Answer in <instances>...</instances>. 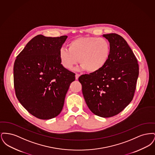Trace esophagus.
I'll list each match as a JSON object with an SVG mask.
<instances>
[{
    "mask_svg": "<svg viewBox=\"0 0 155 155\" xmlns=\"http://www.w3.org/2000/svg\"><path fill=\"white\" fill-rule=\"evenodd\" d=\"M80 76V75L78 74H75V79L76 80H78V78H79V77Z\"/></svg>",
    "mask_w": 155,
    "mask_h": 155,
    "instance_id": "34e87169",
    "label": "esophagus"
}]
</instances>
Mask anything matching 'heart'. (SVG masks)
<instances>
[{
    "instance_id": "obj_1",
    "label": "heart",
    "mask_w": 155,
    "mask_h": 155,
    "mask_svg": "<svg viewBox=\"0 0 155 155\" xmlns=\"http://www.w3.org/2000/svg\"><path fill=\"white\" fill-rule=\"evenodd\" d=\"M110 52V45L105 38L79 37L68 44L67 49L60 50L59 58L67 70H72L80 59L82 69L89 73H96L106 65Z\"/></svg>"
}]
</instances>
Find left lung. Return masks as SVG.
<instances>
[{"mask_svg": "<svg viewBox=\"0 0 155 155\" xmlns=\"http://www.w3.org/2000/svg\"><path fill=\"white\" fill-rule=\"evenodd\" d=\"M103 37L110 45L107 63L96 73L82 75L78 80L90 110L98 116L110 117L123 110L133 100L139 66L123 37L113 33Z\"/></svg>", "mask_w": 155, "mask_h": 155, "instance_id": "1", "label": "left lung"}]
</instances>
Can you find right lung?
Returning a JSON list of instances; mask_svg holds the SVG:
<instances>
[{"instance_id":"add662e5","label":"right lung","mask_w":155,"mask_h":155,"mask_svg":"<svg viewBox=\"0 0 155 155\" xmlns=\"http://www.w3.org/2000/svg\"><path fill=\"white\" fill-rule=\"evenodd\" d=\"M67 36L38 35L26 45L13 67L17 98L30 114L48 120L62 110L75 74L62 66L59 53Z\"/></svg>"}]
</instances>
